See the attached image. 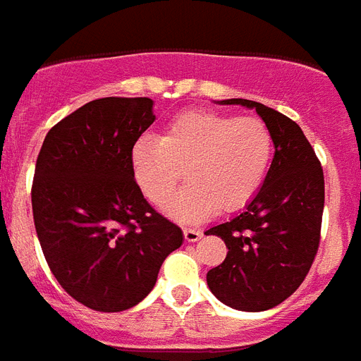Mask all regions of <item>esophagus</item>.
I'll list each match as a JSON object with an SVG mask.
<instances>
[{"mask_svg":"<svg viewBox=\"0 0 361 361\" xmlns=\"http://www.w3.org/2000/svg\"><path fill=\"white\" fill-rule=\"evenodd\" d=\"M202 235H204L202 230H196V228H185V230H183V237H185V241L189 243H196L198 239H202Z\"/></svg>","mask_w":361,"mask_h":361,"instance_id":"obj_1","label":"esophagus"}]
</instances>
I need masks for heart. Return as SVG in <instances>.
I'll return each mask as SVG.
<instances>
[{
	"label": "heart",
	"instance_id": "1",
	"mask_svg": "<svg viewBox=\"0 0 361 361\" xmlns=\"http://www.w3.org/2000/svg\"><path fill=\"white\" fill-rule=\"evenodd\" d=\"M272 135L256 116L190 111L166 126L159 139L145 135L131 148V171L142 195L163 206L181 171L187 185L166 206L181 221H202L247 206L265 181Z\"/></svg>",
	"mask_w": 361,
	"mask_h": 361
}]
</instances>
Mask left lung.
Wrapping results in <instances>:
<instances>
[{
  "label": "left lung",
  "instance_id": "obj_1",
  "mask_svg": "<svg viewBox=\"0 0 361 361\" xmlns=\"http://www.w3.org/2000/svg\"><path fill=\"white\" fill-rule=\"evenodd\" d=\"M224 105L256 109L274 142V157L247 209L207 235L226 243V259L207 272L211 293L241 312H265L282 304L304 282L317 256L324 209V174L300 126L252 99Z\"/></svg>",
  "mask_w": 361,
  "mask_h": 361
}]
</instances>
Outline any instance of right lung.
<instances>
[{
	"label": "right lung",
	"instance_id": "right-lung-1",
	"mask_svg": "<svg viewBox=\"0 0 361 361\" xmlns=\"http://www.w3.org/2000/svg\"><path fill=\"white\" fill-rule=\"evenodd\" d=\"M150 98L92 99L51 128L31 204L49 271L96 312H124L154 289L183 233L146 202L131 148L154 124Z\"/></svg>",
	"mask_w": 361,
	"mask_h": 361
}]
</instances>
